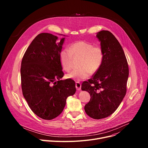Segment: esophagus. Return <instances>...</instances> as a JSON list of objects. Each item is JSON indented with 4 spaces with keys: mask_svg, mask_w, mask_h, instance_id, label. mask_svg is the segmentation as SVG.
I'll return each instance as SVG.
<instances>
[{
    "mask_svg": "<svg viewBox=\"0 0 148 148\" xmlns=\"http://www.w3.org/2000/svg\"><path fill=\"white\" fill-rule=\"evenodd\" d=\"M75 87L77 88V90L79 91L81 90V84L79 82H75Z\"/></svg>",
    "mask_w": 148,
    "mask_h": 148,
    "instance_id": "1",
    "label": "esophagus"
}]
</instances>
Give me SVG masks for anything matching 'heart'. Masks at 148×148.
<instances>
[{
    "instance_id": "1",
    "label": "heart",
    "mask_w": 148,
    "mask_h": 148,
    "mask_svg": "<svg viewBox=\"0 0 148 148\" xmlns=\"http://www.w3.org/2000/svg\"><path fill=\"white\" fill-rule=\"evenodd\" d=\"M81 57L79 67L67 74V78L75 81H82L88 78L91 73L94 74L100 68L103 58L102 49L94 47L85 41H77L69 47L62 50L60 54V64L62 69L69 71L73 67V58Z\"/></svg>"
}]
</instances>
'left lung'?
<instances>
[{
	"mask_svg": "<svg viewBox=\"0 0 148 148\" xmlns=\"http://www.w3.org/2000/svg\"><path fill=\"white\" fill-rule=\"evenodd\" d=\"M103 58L98 70L81 90L90 94L84 110L91 118L99 119L109 116L119 107L126 92L129 68L124 51L118 40L108 30L97 33Z\"/></svg>",
	"mask_w": 148,
	"mask_h": 148,
	"instance_id": "1",
	"label": "left lung"
}]
</instances>
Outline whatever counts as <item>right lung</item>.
Listing matches in <instances>:
<instances>
[{
	"label": "right lung",
	"mask_w": 148,
	"mask_h": 148,
	"mask_svg": "<svg viewBox=\"0 0 148 148\" xmlns=\"http://www.w3.org/2000/svg\"><path fill=\"white\" fill-rule=\"evenodd\" d=\"M57 39V36L47 33L38 34L26 50L21 64L23 97L32 111L46 120L58 116L65 107L67 97L76 91L73 80L60 79L64 73L60 54L65 38L60 42Z\"/></svg>",
	"instance_id": "1"
}]
</instances>
